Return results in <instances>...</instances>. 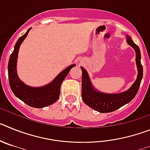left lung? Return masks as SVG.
Segmentation results:
<instances>
[{
  "label": "left lung",
  "instance_id": "8db88e82",
  "mask_svg": "<svg viewBox=\"0 0 150 150\" xmlns=\"http://www.w3.org/2000/svg\"><path fill=\"white\" fill-rule=\"evenodd\" d=\"M126 42L134 50L136 54V64L137 76L132 86L127 91L121 93L108 94L97 90L91 83L86 70L83 67L82 70V98L86 104L99 112H110L116 110L129 103L137 95L143 78V66L140 62L141 55L138 46L134 43L129 36L126 37Z\"/></svg>",
  "mask_w": 150,
  "mask_h": 150
}]
</instances>
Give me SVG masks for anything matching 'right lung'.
Instances as JSON below:
<instances>
[{"label": "right lung", "mask_w": 150, "mask_h": 150, "mask_svg": "<svg viewBox=\"0 0 150 150\" xmlns=\"http://www.w3.org/2000/svg\"><path fill=\"white\" fill-rule=\"evenodd\" d=\"M30 29L31 28H29L27 32L17 40L14 46V50L10 55L8 63V76L10 88L13 94L18 98L30 107L43 108L54 104L59 99L60 95L61 85L70 72L71 69L76 66V64H74L68 66L60 74H58V76L51 83L43 86L32 87L24 83L18 78L17 74V59L19 47L28 36Z\"/></svg>", "instance_id": "1"}]
</instances>
